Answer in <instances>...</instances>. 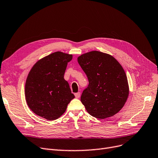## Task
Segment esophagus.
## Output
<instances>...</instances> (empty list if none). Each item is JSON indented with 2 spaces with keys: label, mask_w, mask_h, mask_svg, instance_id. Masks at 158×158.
I'll return each mask as SVG.
<instances>
[{
  "label": "esophagus",
  "mask_w": 158,
  "mask_h": 158,
  "mask_svg": "<svg viewBox=\"0 0 158 158\" xmlns=\"http://www.w3.org/2000/svg\"><path fill=\"white\" fill-rule=\"evenodd\" d=\"M80 96H81V93H80L79 92H78V93L75 94V97L77 98H79L80 97Z\"/></svg>",
  "instance_id": "34e87169"
}]
</instances>
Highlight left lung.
Masks as SVG:
<instances>
[{
	"mask_svg": "<svg viewBox=\"0 0 158 158\" xmlns=\"http://www.w3.org/2000/svg\"><path fill=\"white\" fill-rule=\"evenodd\" d=\"M77 61L89 80L81 96L87 112L98 119L119 112L129 96L128 81L120 64L111 56L98 51L82 54Z\"/></svg>",
	"mask_w": 158,
	"mask_h": 158,
	"instance_id": "8db88e82",
	"label": "left lung"
}]
</instances>
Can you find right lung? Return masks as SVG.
<instances>
[{
  "label": "right lung",
  "instance_id": "add662e5",
  "mask_svg": "<svg viewBox=\"0 0 158 158\" xmlns=\"http://www.w3.org/2000/svg\"><path fill=\"white\" fill-rule=\"evenodd\" d=\"M72 55L56 52L35 64L25 83V98L33 112L52 121L58 119L75 98L64 78Z\"/></svg>",
  "mask_w": 158,
  "mask_h": 158
}]
</instances>
